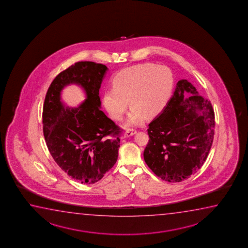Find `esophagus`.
<instances>
[{
  "instance_id": "1",
  "label": "esophagus",
  "mask_w": 248,
  "mask_h": 248,
  "mask_svg": "<svg viewBox=\"0 0 248 248\" xmlns=\"http://www.w3.org/2000/svg\"><path fill=\"white\" fill-rule=\"evenodd\" d=\"M136 133H137V130H135V129H128V130H126L125 133L124 134V138H129V137H131V136H133Z\"/></svg>"
}]
</instances>
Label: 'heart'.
I'll use <instances>...</instances> for the list:
<instances>
[{
    "label": "heart",
    "instance_id": "obj_1",
    "mask_svg": "<svg viewBox=\"0 0 248 248\" xmlns=\"http://www.w3.org/2000/svg\"><path fill=\"white\" fill-rule=\"evenodd\" d=\"M174 78L167 66L152 62L130 66L120 70L112 78V88L105 89L102 105L114 120H121L131 106L126 124L137 125L145 117L160 114L168 105L173 89Z\"/></svg>",
    "mask_w": 248,
    "mask_h": 248
}]
</instances>
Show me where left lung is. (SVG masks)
<instances>
[{
    "instance_id": "left-lung-1",
    "label": "left lung",
    "mask_w": 248,
    "mask_h": 248,
    "mask_svg": "<svg viewBox=\"0 0 248 248\" xmlns=\"http://www.w3.org/2000/svg\"><path fill=\"white\" fill-rule=\"evenodd\" d=\"M191 94L188 98L186 93ZM215 113L210 100L187 80L176 85L173 95L149 124L146 164L168 182H180L201 168L213 142Z\"/></svg>"
}]
</instances>
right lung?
<instances>
[{
    "label": "right lung",
    "instance_id": "obj_1",
    "mask_svg": "<svg viewBox=\"0 0 248 248\" xmlns=\"http://www.w3.org/2000/svg\"><path fill=\"white\" fill-rule=\"evenodd\" d=\"M107 70L93 62H76L54 79L44 103L43 131L50 155L81 184L98 182L118 160L122 130L100 110L99 88ZM70 83L80 85L87 97L77 108L61 101V90Z\"/></svg>",
    "mask_w": 248,
    "mask_h": 248
}]
</instances>
